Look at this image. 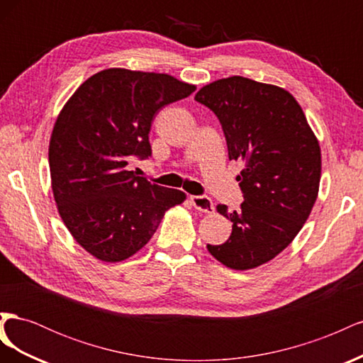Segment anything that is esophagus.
I'll use <instances>...</instances> for the list:
<instances>
[{"instance_id":"esophagus-1","label":"esophagus","mask_w":363,"mask_h":363,"mask_svg":"<svg viewBox=\"0 0 363 363\" xmlns=\"http://www.w3.org/2000/svg\"><path fill=\"white\" fill-rule=\"evenodd\" d=\"M191 203L196 208V211L204 212V213H211V212H213V208H215L212 199H211V196H207V195H192Z\"/></svg>"}]
</instances>
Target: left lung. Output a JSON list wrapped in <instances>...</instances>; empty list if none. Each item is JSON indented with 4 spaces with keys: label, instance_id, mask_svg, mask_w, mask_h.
I'll use <instances>...</instances> for the list:
<instances>
[{
    "label": "left lung",
    "instance_id": "obj_1",
    "mask_svg": "<svg viewBox=\"0 0 363 363\" xmlns=\"http://www.w3.org/2000/svg\"><path fill=\"white\" fill-rule=\"evenodd\" d=\"M195 101L216 115L228 159L242 160L236 180L240 208L218 212L230 218L232 235L211 255L232 269L267 263L298 235L316 201L321 150L295 98L279 86L228 77L196 92Z\"/></svg>",
    "mask_w": 363,
    "mask_h": 363
}]
</instances>
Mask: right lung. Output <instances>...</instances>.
<instances>
[{"label": "right lung", "instance_id": "right-lung-1", "mask_svg": "<svg viewBox=\"0 0 363 363\" xmlns=\"http://www.w3.org/2000/svg\"><path fill=\"white\" fill-rule=\"evenodd\" d=\"M195 86L168 74L121 68L87 79L65 104L50 140L54 200L65 225L87 252L121 262L144 247L182 191L152 184L125 167L148 159V133L160 108Z\"/></svg>", "mask_w": 363, "mask_h": 363}]
</instances>
